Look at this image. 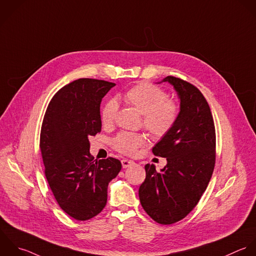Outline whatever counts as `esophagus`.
I'll use <instances>...</instances> for the list:
<instances>
[{"instance_id": "1", "label": "esophagus", "mask_w": 256, "mask_h": 256, "mask_svg": "<svg viewBox=\"0 0 256 256\" xmlns=\"http://www.w3.org/2000/svg\"><path fill=\"white\" fill-rule=\"evenodd\" d=\"M122 168H130V166H134V162L132 160H122Z\"/></svg>"}]
</instances>
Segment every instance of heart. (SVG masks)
<instances>
[{
    "label": "heart",
    "instance_id": "b5f03b06",
    "mask_svg": "<svg viewBox=\"0 0 256 256\" xmlns=\"http://www.w3.org/2000/svg\"><path fill=\"white\" fill-rule=\"evenodd\" d=\"M124 100L134 106L142 114L144 126L156 138L168 136L178 124L180 114V104L178 100L168 98V92L160 86L142 82L128 90ZM118 104L114 98H108L100 108V120L104 126L114 124ZM148 138L142 134L122 132L112 140L114 150L120 154L132 156L138 148L146 144Z\"/></svg>",
    "mask_w": 256,
    "mask_h": 256
}]
</instances>
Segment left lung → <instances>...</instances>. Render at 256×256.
Segmentation results:
<instances>
[{
	"label": "left lung",
	"mask_w": 256,
	"mask_h": 256,
	"mask_svg": "<svg viewBox=\"0 0 256 256\" xmlns=\"http://www.w3.org/2000/svg\"><path fill=\"white\" fill-rule=\"evenodd\" d=\"M180 98V114L172 132L152 148L168 164L156 172L146 164V176L138 196L146 212L158 224H172L184 218L198 204L216 166V128L210 108L192 84L168 76Z\"/></svg>",
	"instance_id": "left-lung-1"
}]
</instances>
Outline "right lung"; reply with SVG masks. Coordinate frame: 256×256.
<instances>
[{
    "instance_id": "right-lung-1",
    "label": "right lung",
    "mask_w": 256,
    "mask_h": 256,
    "mask_svg": "<svg viewBox=\"0 0 256 256\" xmlns=\"http://www.w3.org/2000/svg\"><path fill=\"white\" fill-rule=\"evenodd\" d=\"M114 82L78 78L50 100L40 128L44 176L60 208L76 220H88L106 206L108 182L122 170L118 160H94L90 136L102 130L100 106Z\"/></svg>"
}]
</instances>
